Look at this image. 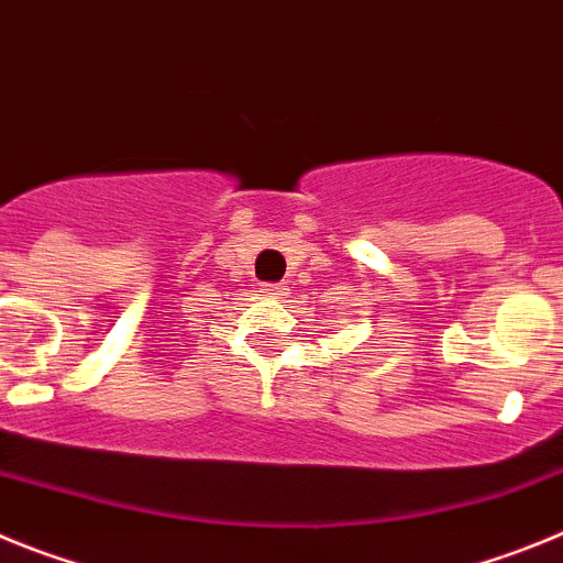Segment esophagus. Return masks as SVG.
<instances>
[{
    "label": "esophagus",
    "mask_w": 563,
    "mask_h": 563,
    "mask_svg": "<svg viewBox=\"0 0 563 563\" xmlns=\"http://www.w3.org/2000/svg\"><path fill=\"white\" fill-rule=\"evenodd\" d=\"M258 292L267 298H282L285 296V287L282 285H273V282H265V285H258Z\"/></svg>",
    "instance_id": "esophagus-1"
}]
</instances>
